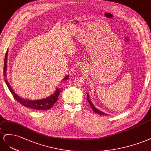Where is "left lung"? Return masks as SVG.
<instances>
[{
	"mask_svg": "<svg viewBox=\"0 0 151 151\" xmlns=\"http://www.w3.org/2000/svg\"><path fill=\"white\" fill-rule=\"evenodd\" d=\"M87 101H88V103H89L90 106H91L92 109H93V111L95 112V113H97V114H100V115H107L106 113H103V112H102L101 111H100V110H99L98 109H97L96 107H95V106H93V104H92V102L90 101V97H89L88 94H87Z\"/></svg>",
	"mask_w": 151,
	"mask_h": 151,
	"instance_id": "1",
	"label": "left lung"
}]
</instances>
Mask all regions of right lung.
I'll list each match as a JSON object with an SVG mask.
<instances>
[{
  "label": "right lung",
  "mask_w": 151,
  "mask_h": 151,
  "mask_svg": "<svg viewBox=\"0 0 151 151\" xmlns=\"http://www.w3.org/2000/svg\"><path fill=\"white\" fill-rule=\"evenodd\" d=\"M7 54H8V50L6 52V54L5 55V59H4V76H5L4 80H5V82L9 90H10L11 93H12V96L14 97L15 99L18 101L19 104L25 106L29 109H32L34 110H40V111H45L47 109H50L52 107L58 99V97L59 93L61 92V89L57 88L56 90L54 93L52 94L49 97L40 100H36V101H32V100H27L25 99L21 98L19 96L17 95L14 90L12 88L11 86L10 85L9 83L8 82L6 78V71H7ZM69 78V76L67 75L64 77L63 80H67Z\"/></svg>",
  "instance_id": "right-lung-1"
}]
</instances>
